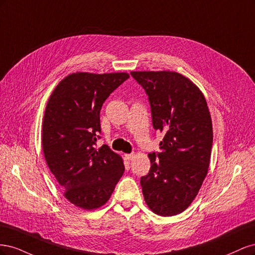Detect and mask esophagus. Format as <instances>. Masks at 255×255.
Wrapping results in <instances>:
<instances>
[{
    "mask_svg": "<svg viewBox=\"0 0 255 255\" xmlns=\"http://www.w3.org/2000/svg\"><path fill=\"white\" fill-rule=\"evenodd\" d=\"M125 156L128 160H130L133 157H134V154H125Z\"/></svg>",
    "mask_w": 255,
    "mask_h": 255,
    "instance_id": "obj_1",
    "label": "esophagus"
}]
</instances>
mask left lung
Wrapping results in <instances>:
<instances>
[{
	"instance_id": "1",
	"label": "left lung",
	"mask_w": 255,
	"mask_h": 255,
	"mask_svg": "<svg viewBox=\"0 0 255 255\" xmlns=\"http://www.w3.org/2000/svg\"><path fill=\"white\" fill-rule=\"evenodd\" d=\"M149 97L154 129L164 133L160 152L140 180L144 201L159 216L181 214L194 201L208 171L213 143L210 110L202 91L174 71H133Z\"/></svg>"
}]
</instances>
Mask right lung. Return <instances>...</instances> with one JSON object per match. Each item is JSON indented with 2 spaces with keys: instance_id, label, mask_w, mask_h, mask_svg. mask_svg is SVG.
<instances>
[{
  "instance_id": "add662e5",
  "label": "right lung",
  "mask_w": 255,
  "mask_h": 255,
  "mask_svg": "<svg viewBox=\"0 0 255 255\" xmlns=\"http://www.w3.org/2000/svg\"><path fill=\"white\" fill-rule=\"evenodd\" d=\"M127 72H76L61 80L45 106L41 142L44 158L69 202L92 211L109 201L125 172L119 154L103 144L100 111Z\"/></svg>"
}]
</instances>
